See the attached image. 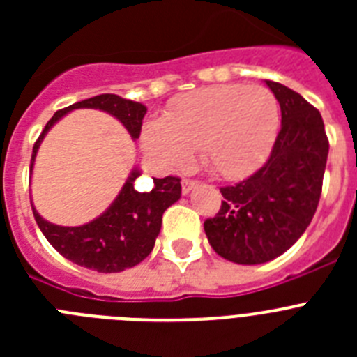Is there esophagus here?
<instances>
[{"label":"esophagus","mask_w":357,"mask_h":357,"mask_svg":"<svg viewBox=\"0 0 357 357\" xmlns=\"http://www.w3.org/2000/svg\"><path fill=\"white\" fill-rule=\"evenodd\" d=\"M195 185H197V181H191V178H185L184 176V178H182V193L188 195Z\"/></svg>","instance_id":"esophagus-1"}]
</instances>
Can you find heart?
<instances>
[{
    "label": "heart",
    "instance_id": "heart-1",
    "mask_svg": "<svg viewBox=\"0 0 357 357\" xmlns=\"http://www.w3.org/2000/svg\"><path fill=\"white\" fill-rule=\"evenodd\" d=\"M279 123V102L263 85H211L173 100L162 119L144 125L141 144L166 172L188 166L198 148L213 175L241 178L270 155Z\"/></svg>",
    "mask_w": 357,
    "mask_h": 357
}]
</instances>
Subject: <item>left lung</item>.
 <instances>
[{"mask_svg":"<svg viewBox=\"0 0 357 357\" xmlns=\"http://www.w3.org/2000/svg\"><path fill=\"white\" fill-rule=\"evenodd\" d=\"M280 105V130L266 162L236 185L222 188V207L204 222L223 259L261 264L284 254L317 213L329 141L320 112L298 93L266 80Z\"/></svg>","mask_w":357,"mask_h":357,"instance_id":"1","label":"left lung"}]
</instances>
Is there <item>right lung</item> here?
<instances>
[{"mask_svg": "<svg viewBox=\"0 0 357 357\" xmlns=\"http://www.w3.org/2000/svg\"><path fill=\"white\" fill-rule=\"evenodd\" d=\"M75 109H100L109 112L123 123L132 139L141 134V125L146 114L143 103L125 100L118 94H100L87 98L78 103L56 110L53 118L46 123L43 134L33 144L30 172L33 169L37 150L44 135L62 116ZM139 169H132L130 176L123 184L116 200L103 214L80 227H62L46 222L31 204L44 238L61 255L78 266L89 268L100 273L123 272L127 268L139 264L153 250L155 239L160 232L164 211L181 198V178L164 176L153 178V189L148 193H139L134 188V181L139 176Z\"/></svg>", "mask_w": 357, "mask_h": 357, "instance_id": "right-lung-1", "label": "right lung"}]
</instances>
